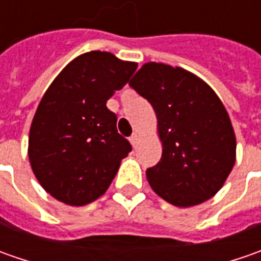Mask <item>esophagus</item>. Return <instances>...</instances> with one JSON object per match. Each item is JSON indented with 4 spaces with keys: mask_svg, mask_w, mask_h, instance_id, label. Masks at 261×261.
Returning a JSON list of instances; mask_svg holds the SVG:
<instances>
[{
    "mask_svg": "<svg viewBox=\"0 0 261 261\" xmlns=\"http://www.w3.org/2000/svg\"><path fill=\"white\" fill-rule=\"evenodd\" d=\"M138 138H139V135H138V134H134V135L130 136V144H132L134 146H135L136 142H138Z\"/></svg>",
    "mask_w": 261,
    "mask_h": 261,
    "instance_id": "esophagus-1",
    "label": "esophagus"
}]
</instances>
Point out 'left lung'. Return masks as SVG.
<instances>
[{
    "instance_id": "8db88e82",
    "label": "left lung",
    "mask_w": 261,
    "mask_h": 261,
    "mask_svg": "<svg viewBox=\"0 0 261 261\" xmlns=\"http://www.w3.org/2000/svg\"><path fill=\"white\" fill-rule=\"evenodd\" d=\"M129 86L154 107L163 155L146 170L152 190L189 207L215 196L236 164V134L215 91L178 66L148 62Z\"/></svg>"
}]
</instances>
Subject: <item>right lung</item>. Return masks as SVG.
Listing matches in <instances>:
<instances>
[{
  "instance_id": "add662e5",
  "label": "right lung",
  "mask_w": 261,
  "mask_h": 261,
  "mask_svg": "<svg viewBox=\"0 0 261 261\" xmlns=\"http://www.w3.org/2000/svg\"><path fill=\"white\" fill-rule=\"evenodd\" d=\"M136 66L109 52H87L71 61L42 97L30 126L29 160L39 183L59 202H94L132 151L106 103Z\"/></svg>"
}]
</instances>
